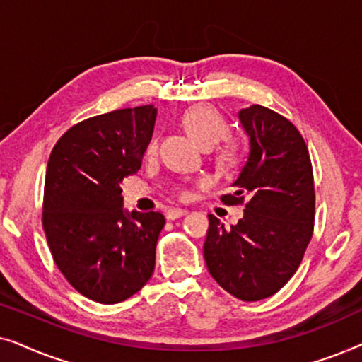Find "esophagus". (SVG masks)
<instances>
[{"instance_id": "34e87169", "label": "esophagus", "mask_w": 362, "mask_h": 362, "mask_svg": "<svg viewBox=\"0 0 362 362\" xmlns=\"http://www.w3.org/2000/svg\"><path fill=\"white\" fill-rule=\"evenodd\" d=\"M186 214H187L186 209H170L166 212V219L175 221V219H180V217L186 216Z\"/></svg>"}]
</instances>
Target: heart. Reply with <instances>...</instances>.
<instances>
[{
	"instance_id": "heart-1",
	"label": "heart",
	"mask_w": 362,
	"mask_h": 362,
	"mask_svg": "<svg viewBox=\"0 0 362 362\" xmlns=\"http://www.w3.org/2000/svg\"><path fill=\"white\" fill-rule=\"evenodd\" d=\"M181 122L185 130L187 132V135L201 148H204V150H209L211 146L219 143L227 135V132H229V127H227L224 117L216 108L209 105L191 107L189 110L185 112ZM151 145L148 146V153L151 151ZM239 160L240 148L234 141H227L224 146L219 148V151L216 155L217 166L221 170H230V168H234L239 163ZM181 194L185 196L186 191H181Z\"/></svg>"
}]
</instances>
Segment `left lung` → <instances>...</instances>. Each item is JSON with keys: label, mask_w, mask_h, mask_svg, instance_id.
<instances>
[{"label": "left lung", "mask_w": 362, "mask_h": 362, "mask_svg": "<svg viewBox=\"0 0 362 362\" xmlns=\"http://www.w3.org/2000/svg\"><path fill=\"white\" fill-rule=\"evenodd\" d=\"M250 138L247 163L227 206L244 204V217L224 227L209 214L204 242L207 270L242 301L269 298L301 264L313 235L315 185L308 148L296 127L262 105L239 112Z\"/></svg>", "instance_id": "8db88e82"}]
</instances>
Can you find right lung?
Masks as SVG:
<instances>
[{
    "mask_svg": "<svg viewBox=\"0 0 362 362\" xmlns=\"http://www.w3.org/2000/svg\"><path fill=\"white\" fill-rule=\"evenodd\" d=\"M156 108H122L64 133L49 156L42 227L57 269L97 303L130 298L151 279L161 212L123 211L120 182L140 170Z\"/></svg>",
    "mask_w": 362,
    "mask_h": 362,
    "instance_id": "right-lung-1",
    "label": "right lung"
}]
</instances>
